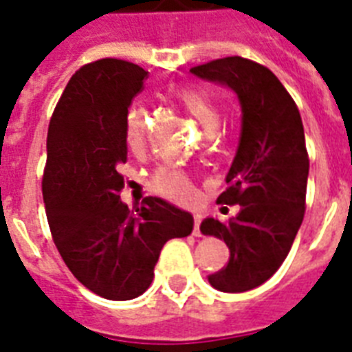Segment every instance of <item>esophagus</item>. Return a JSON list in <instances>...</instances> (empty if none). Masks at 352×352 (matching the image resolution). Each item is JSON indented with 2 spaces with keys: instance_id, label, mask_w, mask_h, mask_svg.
Here are the masks:
<instances>
[{
  "instance_id": "obj_1",
  "label": "esophagus",
  "mask_w": 352,
  "mask_h": 352,
  "mask_svg": "<svg viewBox=\"0 0 352 352\" xmlns=\"http://www.w3.org/2000/svg\"><path fill=\"white\" fill-rule=\"evenodd\" d=\"M201 221H203L201 214L193 215V235H195V237H199V235H201V230H199V226H201Z\"/></svg>"
}]
</instances>
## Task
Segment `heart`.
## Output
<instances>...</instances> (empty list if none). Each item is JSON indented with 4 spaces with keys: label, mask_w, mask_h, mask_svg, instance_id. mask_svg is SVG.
Wrapping results in <instances>:
<instances>
[{
    "label": "heart",
    "mask_w": 352,
    "mask_h": 352,
    "mask_svg": "<svg viewBox=\"0 0 352 352\" xmlns=\"http://www.w3.org/2000/svg\"><path fill=\"white\" fill-rule=\"evenodd\" d=\"M173 98L181 104L206 131H215L221 124V109L214 96L197 87H177ZM127 148L133 153H140L146 148V113L138 107L129 109L124 127ZM151 188L166 199L175 203H188L193 199V184L188 173L177 168H160L151 177Z\"/></svg>",
    "instance_id": "b5f03b06"
}]
</instances>
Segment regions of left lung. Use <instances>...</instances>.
Instances as JSON below:
<instances>
[{"instance_id": "1", "label": "left lung", "mask_w": 352, "mask_h": 352, "mask_svg": "<svg viewBox=\"0 0 352 352\" xmlns=\"http://www.w3.org/2000/svg\"><path fill=\"white\" fill-rule=\"evenodd\" d=\"M234 91L241 104V137L217 203L239 204L228 223L208 217L204 235L226 243L230 257L208 281L221 292H245L276 274L305 215L309 153L300 111L278 76L241 56L190 69Z\"/></svg>"}]
</instances>
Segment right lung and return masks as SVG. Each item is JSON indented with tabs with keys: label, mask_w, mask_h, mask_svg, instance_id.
Returning <instances> with one entry per match:
<instances>
[{
	"label": "right lung",
	"mask_w": 352,
	"mask_h": 352,
	"mask_svg": "<svg viewBox=\"0 0 352 352\" xmlns=\"http://www.w3.org/2000/svg\"><path fill=\"white\" fill-rule=\"evenodd\" d=\"M148 73L126 60L102 58L71 76L47 133L41 181L52 239L80 283L106 300L148 290L166 241L186 237L193 217L159 197L135 212L120 201L127 160V107Z\"/></svg>",
	"instance_id": "1"
}]
</instances>
